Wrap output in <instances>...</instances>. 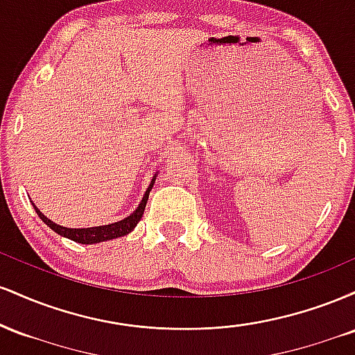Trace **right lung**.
I'll return each instance as SVG.
<instances>
[{
	"label": "right lung",
	"instance_id": "obj_1",
	"mask_svg": "<svg viewBox=\"0 0 355 355\" xmlns=\"http://www.w3.org/2000/svg\"><path fill=\"white\" fill-rule=\"evenodd\" d=\"M157 175H153L152 182H150L148 189H146L144 198H141V202L138 203V207L135 209L133 214H130L128 217H125L123 220H118L115 223H108V225H98V227H88V229H68V227H61L58 223L51 222L50 218H46L44 215L36 209V205L33 203L36 214H38V217L43 220L44 223H46L48 227L53 232H56V234L61 235V237H67L73 240V242H78V243H85V245H92V243H100V242H107V240H112V239H118V237H123V235L130 234L133 229L137 227V223L140 222V218L144 217V211H145V207H146V202H148V195L150 191L153 189V183L157 180Z\"/></svg>",
	"mask_w": 355,
	"mask_h": 355
}]
</instances>
